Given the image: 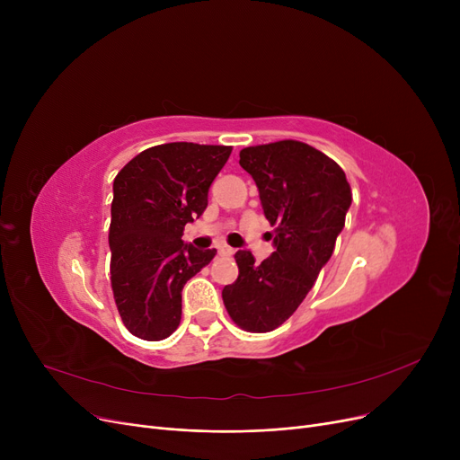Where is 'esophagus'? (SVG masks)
Segmentation results:
<instances>
[{"instance_id": "obj_1", "label": "esophagus", "mask_w": 460, "mask_h": 460, "mask_svg": "<svg viewBox=\"0 0 460 460\" xmlns=\"http://www.w3.org/2000/svg\"><path fill=\"white\" fill-rule=\"evenodd\" d=\"M217 253H220V255H233L234 252H233V248H229V246H217Z\"/></svg>"}]
</instances>
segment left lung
Listing matches in <instances>:
<instances>
[{
    "instance_id": "8db88e82",
    "label": "left lung",
    "mask_w": 460,
    "mask_h": 460,
    "mask_svg": "<svg viewBox=\"0 0 460 460\" xmlns=\"http://www.w3.org/2000/svg\"><path fill=\"white\" fill-rule=\"evenodd\" d=\"M240 165L259 188L276 252L255 264L252 252L238 250V278L222 298L234 324L264 333L291 317L315 285L345 227L352 191L340 165L295 139L246 147Z\"/></svg>"
}]
</instances>
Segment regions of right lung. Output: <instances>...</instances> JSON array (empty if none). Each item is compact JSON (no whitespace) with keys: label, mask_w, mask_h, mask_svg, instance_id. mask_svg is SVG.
Segmentation results:
<instances>
[{"label":"right lung","mask_w":460,"mask_h":460,"mask_svg":"<svg viewBox=\"0 0 460 460\" xmlns=\"http://www.w3.org/2000/svg\"><path fill=\"white\" fill-rule=\"evenodd\" d=\"M231 147L164 143L132 158L113 181L110 250L113 298L127 330L145 341L172 335L182 287L216 250L184 244L182 231L208 205V188Z\"/></svg>","instance_id":"add662e5"}]
</instances>
